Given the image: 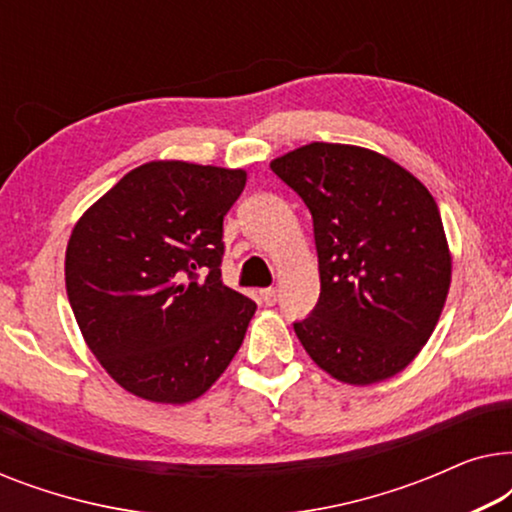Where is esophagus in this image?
Masks as SVG:
<instances>
[{"mask_svg": "<svg viewBox=\"0 0 512 512\" xmlns=\"http://www.w3.org/2000/svg\"><path fill=\"white\" fill-rule=\"evenodd\" d=\"M277 296H279L277 289H263L261 291V300H263L265 305H275L277 303Z\"/></svg>", "mask_w": 512, "mask_h": 512, "instance_id": "34e87169", "label": "esophagus"}]
</instances>
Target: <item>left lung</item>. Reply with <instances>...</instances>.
Here are the masks:
<instances>
[{
    "label": "left lung",
    "instance_id": "1",
    "mask_svg": "<svg viewBox=\"0 0 512 512\" xmlns=\"http://www.w3.org/2000/svg\"><path fill=\"white\" fill-rule=\"evenodd\" d=\"M310 209L321 293L293 324L335 380L366 387L408 366L431 338L452 279L433 195L382 153L312 142L270 163Z\"/></svg>",
    "mask_w": 512,
    "mask_h": 512
}]
</instances>
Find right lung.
I'll return each mask as SVG.
<instances>
[{"instance_id": "right-lung-1", "label": "right lung", "mask_w": 512, "mask_h": 512, "mask_svg": "<svg viewBox=\"0 0 512 512\" xmlns=\"http://www.w3.org/2000/svg\"><path fill=\"white\" fill-rule=\"evenodd\" d=\"M244 184V170L151 160L76 221L69 305L90 352L130 394L191 403L240 349L256 303L221 282V237Z\"/></svg>"}]
</instances>
